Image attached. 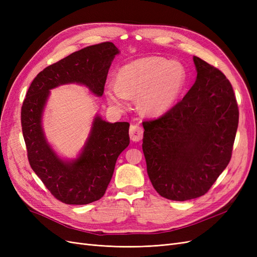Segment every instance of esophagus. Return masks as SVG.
I'll return each instance as SVG.
<instances>
[{"label": "esophagus", "instance_id": "esophagus-1", "mask_svg": "<svg viewBox=\"0 0 257 257\" xmlns=\"http://www.w3.org/2000/svg\"><path fill=\"white\" fill-rule=\"evenodd\" d=\"M144 135V130L142 126L139 125H131L130 128V136L133 142H139L143 138Z\"/></svg>", "mask_w": 257, "mask_h": 257}]
</instances>
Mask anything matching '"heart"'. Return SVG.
I'll use <instances>...</instances> for the list:
<instances>
[{"mask_svg": "<svg viewBox=\"0 0 257 257\" xmlns=\"http://www.w3.org/2000/svg\"><path fill=\"white\" fill-rule=\"evenodd\" d=\"M184 82L185 69L181 63L158 57L144 58L120 68L116 83L106 87V96L118 109L127 106L128 98L138 96L143 112L159 115L174 104Z\"/></svg>", "mask_w": 257, "mask_h": 257, "instance_id": "heart-1", "label": "heart"}]
</instances>
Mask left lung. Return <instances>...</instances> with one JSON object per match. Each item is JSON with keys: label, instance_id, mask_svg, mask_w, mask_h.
Instances as JSON below:
<instances>
[{"label": "left lung", "instance_id": "1", "mask_svg": "<svg viewBox=\"0 0 257 257\" xmlns=\"http://www.w3.org/2000/svg\"><path fill=\"white\" fill-rule=\"evenodd\" d=\"M197 77L182 100L158 119L143 122V151L161 196L184 201L203 196L226 168L239 110L229 80L193 58Z\"/></svg>", "mask_w": 257, "mask_h": 257}]
</instances>
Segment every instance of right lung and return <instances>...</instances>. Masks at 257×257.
Here are the masks:
<instances>
[{
  "instance_id": "obj_1",
  "label": "right lung",
  "mask_w": 257,
  "mask_h": 257,
  "mask_svg": "<svg viewBox=\"0 0 257 257\" xmlns=\"http://www.w3.org/2000/svg\"><path fill=\"white\" fill-rule=\"evenodd\" d=\"M119 49L110 43L92 45L53 63L31 83L21 107V126L28 159L52 195L67 205H87L104 196L116 159L130 144L128 122L109 123L96 115L78 158L61 160L47 143L42 115L51 89L80 83L102 96L108 71Z\"/></svg>"
}]
</instances>
